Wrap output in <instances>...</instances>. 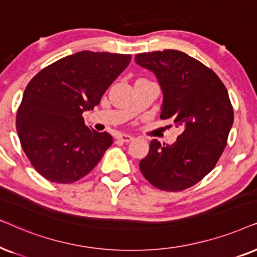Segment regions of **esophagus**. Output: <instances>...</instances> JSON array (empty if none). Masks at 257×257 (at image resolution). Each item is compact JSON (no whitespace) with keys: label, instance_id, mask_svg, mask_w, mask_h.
Masks as SVG:
<instances>
[{"label":"esophagus","instance_id":"obj_1","mask_svg":"<svg viewBox=\"0 0 257 257\" xmlns=\"http://www.w3.org/2000/svg\"><path fill=\"white\" fill-rule=\"evenodd\" d=\"M116 139L119 140V141H122V142H131L132 140L134 139V136H132L129 134H121V135H118Z\"/></svg>","mask_w":257,"mask_h":257}]
</instances>
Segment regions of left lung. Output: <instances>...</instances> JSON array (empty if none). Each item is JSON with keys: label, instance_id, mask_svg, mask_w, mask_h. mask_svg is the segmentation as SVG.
<instances>
[{"label": "left lung", "instance_id": "8db88e82", "mask_svg": "<svg viewBox=\"0 0 257 257\" xmlns=\"http://www.w3.org/2000/svg\"><path fill=\"white\" fill-rule=\"evenodd\" d=\"M135 62L159 82L163 95L160 117L182 129L170 146L152 140L140 169L159 189L183 190L214 169L227 146L234 122L228 91L213 70L182 51L141 53Z\"/></svg>", "mask_w": 257, "mask_h": 257}]
</instances>
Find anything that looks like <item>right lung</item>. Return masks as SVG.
<instances>
[{
  "instance_id": "obj_1",
  "label": "right lung",
  "mask_w": 257,
  "mask_h": 257,
  "mask_svg": "<svg viewBox=\"0 0 257 257\" xmlns=\"http://www.w3.org/2000/svg\"><path fill=\"white\" fill-rule=\"evenodd\" d=\"M125 54L83 50L41 70L27 85L16 115L20 142L44 179L71 183L95 168L112 138L84 124L82 114L131 63Z\"/></svg>"
}]
</instances>
